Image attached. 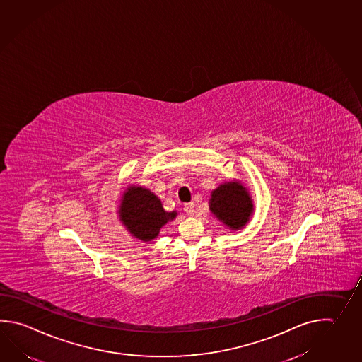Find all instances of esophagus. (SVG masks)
<instances>
[{
  "label": "esophagus",
  "mask_w": 362,
  "mask_h": 362,
  "mask_svg": "<svg viewBox=\"0 0 362 362\" xmlns=\"http://www.w3.org/2000/svg\"><path fill=\"white\" fill-rule=\"evenodd\" d=\"M185 211L188 215H191L192 216L194 214V204L193 202H188V204H185Z\"/></svg>",
  "instance_id": "obj_1"
}]
</instances>
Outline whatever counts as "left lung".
Segmentation results:
<instances>
[{
  "instance_id": "1",
  "label": "left lung",
  "mask_w": 362,
  "mask_h": 362,
  "mask_svg": "<svg viewBox=\"0 0 362 362\" xmlns=\"http://www.w3.org/2000/svg\"><path fill=\"white\" fill-rule=\"evenodd\" d=\"M210 210L229 228L240 229L249 221L252 204L246 188L240 183H224L211 193Z\"/></svg>"
}]
</instances>
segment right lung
<instances>
[{"label": "right lung", "mask_w": 362, "mask_h": 362, "mask_svg": "<svg viewBox=\"0 0 362 362\" xmlns=\"http://www.w3.org/2000/svg\"><path fill=\"white\" fill-rule=\"evenodd\" d=\"M119 205V219L135 238L151 241L177 213L163 210L160 199L143 187L127 188Z\"/></svg>", "instance_id": "right-lung-1"}]
</instances>
